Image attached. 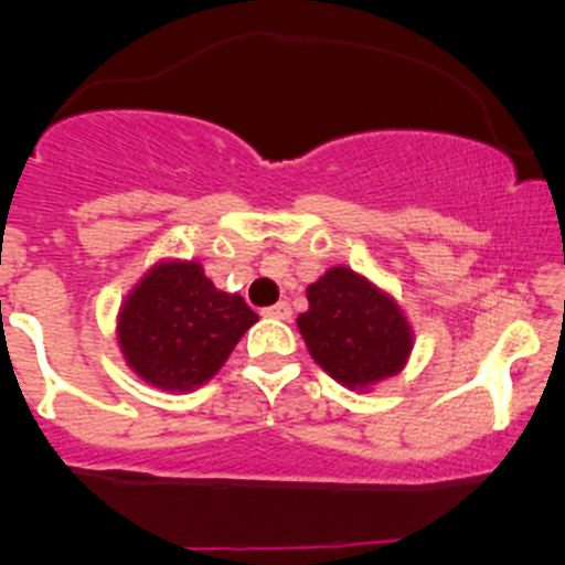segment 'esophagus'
<instances>
[{
	"mask_svg": "<svg viewBox=\"0 0 565 565\" xmlns=\"http://www.w3.org/2000/svg\"><path fill=\"white\" fill-rule=\"evenodd\" d=\"M265 317H273V319H289L292 317V309H289L287 300H281V303L270 306V309H265Z\"/></svg>",
	"mask_w": 565,
	"mask_h": 565,
	"instance_id": "obj_1",
	"label": "esophagus"
}]
</instances>
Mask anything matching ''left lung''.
Returning a JSON list of instances; mask_svg holds the SVG:
<instances>
[{
    "label": "left lung",
    "mask_w": 565,
    "mask_h": 565,
    "mask_svg": "<svg viewBox=\"0 0 565 565\" xmlns=\"http://www.w3.org/2000/svg\"><path fill=\"white\" fill-rule=\"evenodd\" d=\"M309 311L298 317L315 363L335 383L369 391L396 377L413 352V324L391 292L352 267L335 265L306 289Z\"/></svg>",
    "instance_id": "1"
}]
</instances>
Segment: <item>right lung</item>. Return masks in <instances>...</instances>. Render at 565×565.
Masks as SVG:
<instances>
[{"label":"right lung","mask_w":565,"mask_h":565,"mask_svg":"<svg viewBox=\"0 0 565 565\" xmlns=\"http://www.w3.org/2000/svg\"><path fill=\"white\" fill-rule=\"evenodd\" d=\"M256 319L241 295L215 289L196 259H161L125 295L117 344L136 377L185 393L218 374Z\"/></svg>","instance_id":"obj_1"}]
</instances>
